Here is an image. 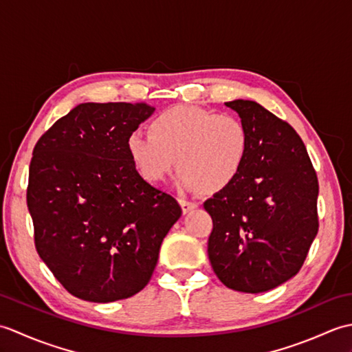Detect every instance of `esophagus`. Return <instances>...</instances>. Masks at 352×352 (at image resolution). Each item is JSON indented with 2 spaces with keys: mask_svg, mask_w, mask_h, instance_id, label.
<instances>
[{
  "mask_svg": "<svg viewBox=\"0 0 352 352\" xmlns=\"http://www.w3.org/2000/svg\"><path fill=\"white\" fill-rule=\"evenodd\" d=\"M180 206H182V210L183 213H189L192 212L193 208L198 207V203H195V201H188V199H180Z\"/></svg>",
  "mask_w": 352,
  "mask_h": 352,
  "instance_id": "1",
  "label": "esophagus"
}]
</instances>
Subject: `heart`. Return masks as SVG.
Segmentation results:
<instances>
[{
  "mask_svg": "<svg viewBox=\"0 0 352 352\" xmlns=\"http://www.w3.org/2000/svg\"><path fill=\"white\" fill-rule=\"evenodd\" d=\"M126 149L139 174L149 183L166 180L178 159V184L183 189L219 192L243 169L250 133L234 115L177 106L157 115L149 122V133L133 131Z\"/></svg>",
  "mask_w": 352,
  "mask_h": 352,
  "instance_id": "heart-1",
  "label": "heart"
}]
</instances>
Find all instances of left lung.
Listing matches in <instances>:
<instances>
[{
	"mask_svg": "<svg viewBox=\"0 0 352 352\" xmlns=\"http://www.w3.org/2000/svg\"><path fill=\"white\" fill-rule=\"evenodd\" d=\"M250 133L248 159L204 208L213 230L207 252L227 287L260 294L300 271L318 234V177L301 138L256 101L234 100Z\"/></svg>",
	"mask_w": 352,
	"mask_h": 352,
	"instance_id": "8db88e82",
	"label": "left lung"
}]
</instances>
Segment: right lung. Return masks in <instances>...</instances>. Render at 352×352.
<instances>
[{
    "mask_svg": "<svg viewBox=\"0 0 352 352\" xmlns=\"http://www.w3.org/2000/svg\"><path fill=\"white\" fill-rule=\"evenodd\" d=\"M145 102H85L42 134L27 206L43 263L71 295L113 302L151 280L182 207L139 175L126 139L154 113Z\"/></svg>",
    "mask_w": 352,
    "mask_h": 352,
    "instance_id": "1",
    "label": "right lung"
}]
</instances>
